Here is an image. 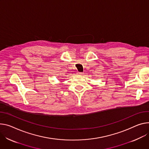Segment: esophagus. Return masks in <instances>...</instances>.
I'll return each instance as SVG.
<instances>
[{"instance_id":"obj_1","label":"esophagus","mask_w":149,"mask_h":149,"mask_svg":"<svg viewBox=\"0 0 149 149\" xmlns=\"http://www.w3.org/2000/svg\"><path fill=\"white\" fill-rule=\"evenodd\" d=\"M83 74V72H78V75H79V76L82 75Z\"/></svg>"}]
</instances>
